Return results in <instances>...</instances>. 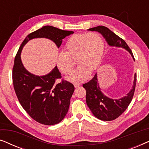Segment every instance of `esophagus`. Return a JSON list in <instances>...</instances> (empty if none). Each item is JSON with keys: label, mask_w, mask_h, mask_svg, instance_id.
Masks as SVG:
<instances>
[{"label": "esophagus", "mask_w": 149, "mask_h": 149, "mask_svg": "<svg viewBox=\"0 0 149 149\" xmlns=\"http://www.w3.org/2000/svg\"><path fill=\"white\" fill-rule=\"evenodd\" d=\"M74 86L75 88H77V87H79V86H80V85H79V84H74Z\"/></svg>", "instance_id": "34e87169"}]
</instances>
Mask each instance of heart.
<instances>
[{"mask_svg": "<svg viewBox=\"0 0 149 149\" xmlns=\"http://www.w3.org/2000/svg\"><path fill=\"white\" fill-rule=\"evenodd\" d=\"M104 43L96 32L76 34L66 42V52H60L57 57V66L64 74H70L74 67L72 59L79 64L68 80L73 83L86 81L91 73L99 66L103 56Z\"/></svg>", "mask_w": 149, "mask_h": 149, "instance_id": "obj_1", "label": "heart"}]
</instances>
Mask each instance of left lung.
Returning <instances> with one entry per match:
<instances>
[{
    "instance_id": "left-lung-1",
    "label": "left lung",
    "mask_w": 149,
    "mask_h": 149,
    "mask_svg": "<svg viewBox=\"0 0 149 149\" xmlns=\"http://www.w3.org/2000/svg\"><path fill=\"white\" fill-rule=\"evenodd\" d=\"M88 30L100 32L110 46L125 49L131 54L134 60L133 54L125 40L108 28L103 26H99L89 28ZM136 83V74H134L133 86L130 92L121 98L112 99L106 96L102 92L97 81V74H95L90 81L83 85V87L86 90L87 104L90 111L92 112L93 115L97 119L102 121H112L117 119L127 109L131 102L135 91Z\"/></svg>"
}]
</instances>
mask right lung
Wrapping results in <instances>:
<instances>
[{
  "label": "right lung",
  "instance_id": "obj_1",
  "mask_svg": "<svg viewBox=\"0 0 149 149\" xmlns=\"http://www.w3.org/2000/svg\"><path fill=\"white\" fill-rule=\"evenodd\" d=\"M73 33L52 26H43L26 36L15 58L12 77L18 100L32 119L43 125H55L64 119L74 87L64 80L56 83L57 79L62 77L57 66L43 76L28 72L21 60L22 50L29 40L36 38H48L59 48L63 38Z\"/></svg>",
  "mask_w": 149,
  "mask_h": 149
}]
</instances>
